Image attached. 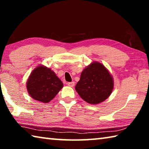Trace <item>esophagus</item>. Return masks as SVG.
<instances>
[{
    "label": "esophagus",
    "mask_w": 149,
    "mask_h": 149,
    "mask_svg": "<svg viewBox=\"0 0 149 149\" xmlns=\"http://www.w3.org/2000/svg\"><path fill=\"white\" fill-rule=\"evenodd\" d=\"M67 85H68L69 87H73L74 86V85H75V83L74 82H69V83H68L67 84Z\"/></svg>",
    "instance_id": "34e87169"
}]
</instances>
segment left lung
<instances>
[{"instance_id":"8db88e82","label":"left lung","mask_w":149,"mask_h":149,"mask_svg":"<svg viewBox=\"0 0 149 149\" xmlns=\"http://www.w3.org/2000/svg\"><path fill=\"white\" fill-rule=\"evenodd\" d=\"M75 89L85 101L97 104L109 97L114 89V79L104 65L93 62L83 70Z\"/></svg>"}]
</instances>
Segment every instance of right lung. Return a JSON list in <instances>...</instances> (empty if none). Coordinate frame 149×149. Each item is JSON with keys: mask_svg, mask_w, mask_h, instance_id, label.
<instances>
[{"mask_svg": "<svg viewBox=\"0 0 149 149\" xmlns=\"http://www.w3.org/2000/svg\"><path fill=\"white\" fill-rule=\"evenodd\" d=\"M63 86L62 81L55 73L43 65H39L33 70L26 84L29 95L43 103L53 99Z\"/></svg>", "mask_w": 149, "mask_h": 149, "instance_id": "obj_1", "label": "right lung"}]
</instances>
